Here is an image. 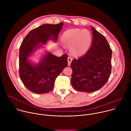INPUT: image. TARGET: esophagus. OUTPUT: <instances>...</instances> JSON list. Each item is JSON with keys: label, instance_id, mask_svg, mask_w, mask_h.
Segmentation results:
<instances>
[{"label": "esophagus", "instance_id": "esophagus-1", "mask_svg": "<svg viewBox=\"0 0 131 131\" xmlns=\"http://www.w3.org/2000/svg\"><path fill=\"white\" fill-rule=\"evenodd\" d=\"M72 61V59L71 58H70V57H68V58L67 61H68V66H69L70 65Z\"/></svg>", "mask_w": 131, "mask_h": 131}]
</instances>
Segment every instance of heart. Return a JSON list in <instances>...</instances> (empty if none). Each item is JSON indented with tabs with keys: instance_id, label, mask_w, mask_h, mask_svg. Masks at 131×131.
Returning a JSON list of instances; mask_svg holds the SVG:
<instances>
[{
	"instance_id": "1",
	"label": "heart",
	"mask_w": 131,
	"mask_h": 131,
	"mask_svg": "<svg viewBox=\"0 0 131 131\" xmlns=\"http://www.w3.org/2000/svg\"><path fill=\"white\" fill-rule=\"evenodd\" d=\"M92 41V36L88 30L74 29L66 31L61 37L64 47H70L71 53L76 55L85 53L89 49Z\"/></svg>"
}]
</instances>
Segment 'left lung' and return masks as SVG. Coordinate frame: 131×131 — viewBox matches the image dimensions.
<instances>
[{"instance_id":"left-lung-1","label":"left lung","mask_w":131,"mask_h":131,"mask_svg":"<svg viewBox=\"0 0 131 131\" xmlns=\"http://www.w3.org/2000/svg\"><path fill=\"white\" fill-rule=\"evenodd\" d=\"M93 41L89 51L72 60L71 82L77 91L93 92L107 82L111 70L112 50L105 37L91 27Z\"/></svg>"}]
</instances>
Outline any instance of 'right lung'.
Wrapping results in <instances>:
<instances>
[{
  "label": "right lung",
  "mask_w": 131,
  "mask_h": 131,
  "mask_svg": "<svg viewBox=\"0 0 131 131\" xmlns=\"http://www.w3.org/2000/svg\"><path fill=\"white\" fill-rule=\"evenodd\" d=\"M63 23L43 24L29 32L23 40L19 53V74L26 88L37 94L51 91L57 77L67 66V54L61 57L48 53L41 62L36 65L31 64L28 58L37 48L45 45L49 39L57 41Z\"/></svg>",
  "instance_id": "right-lung-1"
}]
</instances>
